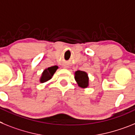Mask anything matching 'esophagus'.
Segmentation results:
<instances>
[{
	"label": "esophagus",
	"instance_id": "obj_1",
	"mask_svg": "<svg viewBox=\"0 0 135 135\" xmlns=\"http://www.w3.org/2000/svg\"><path fill=\"white\" fill-rule=\"evenodd\" d=\"M64 68H65V69H68V66H64Z\"/></svg>",
	"mask_w": 135,
	"mask_h": 135
}]
</instances>
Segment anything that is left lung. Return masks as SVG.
I'll return each instance as SVG.
<instances>
[{
  "label": "left lung",
  "instance_id": "left-lung-1",
  "mask_svg": "<svg viewBox=\"0 0 135 135\" xmlns=\"http://www.w3.org/2000/svg\"><path fill=\"white\" fill-rule=\"evenodd\" d=\"M75 79L78 85L82 88H86L89 85V77L86 72L77 71L75 72Z\"/></svg>",
  "mask_w": 135,
  "mask_h": 135
}]
</instances>
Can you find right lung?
Here are the masks:
<instances>
[{
	"instance_id": "right-lung-1",
	"label": "right lung",
	"mask_w": 135,
	"mask_h": 135,
	"mask_svg": "<svg viewBox=\"0 0 135 135\" xmlns=\"http://www.w3.org/2000/svg\"><path fill=\"white\" fill-rule=\"evenodd\" d=\"M58 69V66H53L51 67H48L45 69L43 72L42 73L41 77L40 78V82L41 83H45L50 79H51L53 77L54 74L56 73V70Z\"/></svg>"
}]
</instances>
